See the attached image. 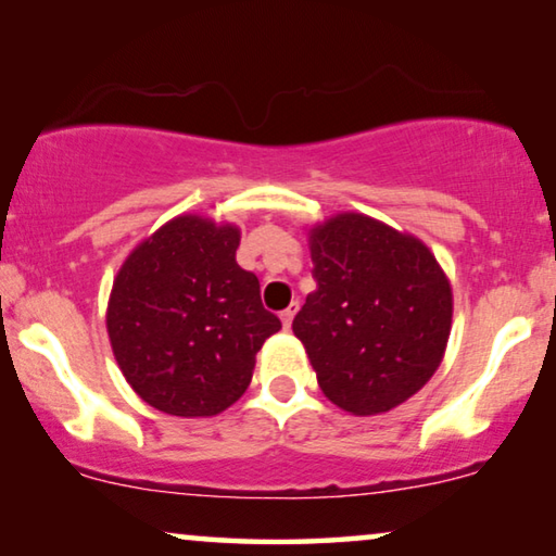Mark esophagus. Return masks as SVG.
I'll use <instances>...</instances> for the list:
<instances>
[{
	"label": "esophagus",
	"mask_w": 556,
	"mask_h": 556,
	"mask_svg": "<svg viewBox=\"0 0 556 556\" xmlns=\"http://www.w3.org/2000/svg\"><path fill=\"white\" fill-rule=\"evenodd\" d=\"M298 309H300V302H292V305L287 307V309H282V315H279V317H282V323H285L287 330H290V325L294 320V315H298Z\"/></svg>",
	"instance_id": "1"
}]
</instances>
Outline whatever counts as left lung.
<instances>
[{
	"instance_id": "obj_1",
	"label": "left lung",
	"mask_w": 556,
	"mask_h": 556,
	"mask_svg": "<svg viewBox=\"0 0 556 556\" xmlns=\"http://www.w3.org/2000/svg\"><path fill=\"white\" fill-rule=\"evenodd\" d=\"M317 290L292 330L323 394L371 417L432 379L453 323V290L419 239L361 213H340L309 231Z\"/></svg>"
}]
</instances>
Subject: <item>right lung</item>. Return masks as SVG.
Listing matches in <instances>:
<instances>
[{"mask_svg": "<svg viewBox=\"0 0 556 556\" xmlns=\"http://www.w3.org/2000/svg\"><path fill=\"white\" fill-rule=\"evenodd\" d=\"M241 231L177 216L131 251L111 290L106 330L129 387L175 417H213L251 383L282 323L254 271L236 264Z\"/></svg>", "mask_w": 556, "mask_h": 556, "instance_id": "obj_1", "label": "right lung"}]
</instances>
